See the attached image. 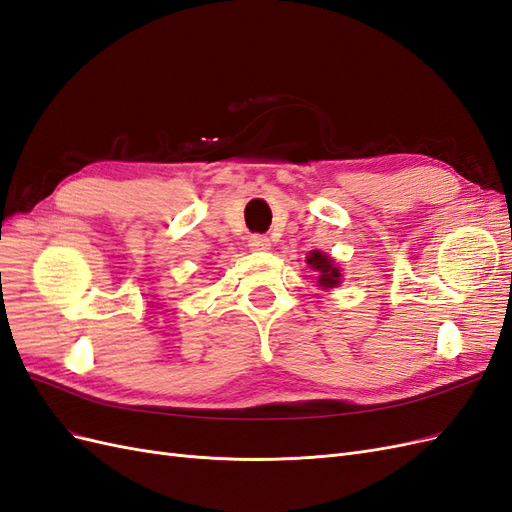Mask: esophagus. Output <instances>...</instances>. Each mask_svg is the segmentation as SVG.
<instances>
[{"mask_svg": "<svg viewBox=\"0 0 512 512\" xmlns=\"http://www.w3.org/2000/svg\"><path fill=\"white\" fill-rule=\"evenodd\" d=\"M250 250L267 252V250H271V241L265 235H252L250 237Z\"/></svg>", "mask_w": 512, "mask_h": 512, "instance_id": "esophagus-1", "label": "esophagus"}]
</instances>
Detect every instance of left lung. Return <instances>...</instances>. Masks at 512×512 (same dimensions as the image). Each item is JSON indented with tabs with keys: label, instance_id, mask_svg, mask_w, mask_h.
I'll list each match as a JSON object with an SVG mask.
<instances>
[{
	"label": "left lung",
	"instance_id": "8db88e82",
	"mask_svg": "<svg viewBox=\"0 0 512 512\" xmlns=\"http://www.w3.org/2000/svg\"><path fill=\"white\" fill-rule=\"evenodd\" d=\"M307 265L312 267L314 271L320 273V275H318V284H320L324 290L337 288V286H339V280H342V273H339V267L335 265V262H333L327 254H322L320 250L309 252Z\"/></svg>",
	"mask_w": 512,
	"mask_h": 512
}]
</instances>
